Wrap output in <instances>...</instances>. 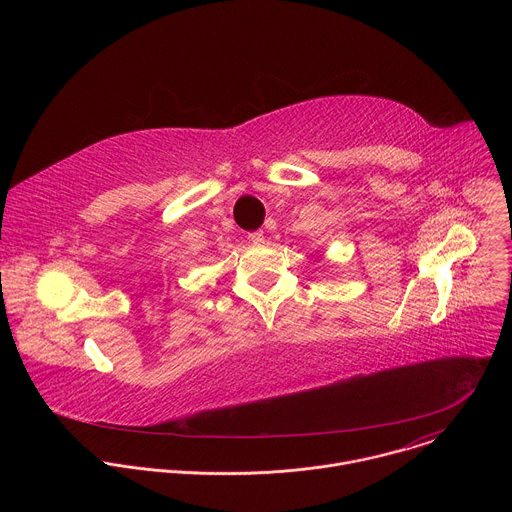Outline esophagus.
<instances>
[{
	"instance_id": "obj_1",
	"label": "esophagus",
	"mask_w": 512,
	"mask_h": 512,
	"mask_svg": "<svg viewBox=\"0 0 512 512\" xmlns=\"http://www.w3.org/2000/svg\"><path fill=\"white\" fill-rule=\"evenodd\" d=\"M249 241H251V243H263V231H253V233H249Z\"/></svg>"
}]
</instances>
